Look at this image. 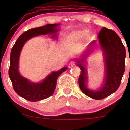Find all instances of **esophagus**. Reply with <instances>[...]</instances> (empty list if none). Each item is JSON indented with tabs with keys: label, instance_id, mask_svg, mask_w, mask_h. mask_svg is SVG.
I'll list each match as a JSON object with an SVG mask.
<instances>
[{
	"label": "esophagus",
	"instance_id": "esophagus-1",
	"mask_svg": "<svg viewBox=\"0 0 130 130\" xmlns=\"http://www.w3.org/2000/svg\"><path fill=\"white\" fill-rule=\"evenodd\" d=\"M74 66H75V63H74L73 61H72V62H70V63H69V68H72V67H74Z\"/></svg>",
	"mask_w": 130,
	"mask_h": 130
}]
</instances>
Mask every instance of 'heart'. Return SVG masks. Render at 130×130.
Segmentation results:
<instances>
[{"label": "heart", "mask_w": 130, "mask_h": 130, "mask_svg": "<svg viewBox=\"0 0 130 130\" xmlns=\"http://www.w3.org/2000/svg\"><path fill=\"white\" fill-rule=\"evenodd\" d=\"M79 32H74V33H73V34H72L70 35V37H74V36H76V35H79Z\"/></svg>", "instance_id": "heart-1"}]
</instances>
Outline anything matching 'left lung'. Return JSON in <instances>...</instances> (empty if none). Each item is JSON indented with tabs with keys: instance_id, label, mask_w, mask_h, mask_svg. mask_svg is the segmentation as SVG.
Here are the masks:
<instances>
[{
	"instance_id": "obj_1",
	"label": "left lung",
	"mask_w": 130,
	"mask_h": 130,
	"mask_svg": "<svg viewBox=\"0 0 130 130\" xmlns=\"http://www.w3.org/2000/svg\"><path fill=\"white\" fill-rule=\"evenodd\" d=\"M99 45L103 53L105 64V77L102 85L96 90L87 86L88 72L85 64L86 58L96 48L95 40L92 41L80 56L74 60L81 69L79 78L80 88L85 95L95 99H102L116 91L120 86L125 71L126 51L121 40L112 30L103 27L98 34Z\"/></svg>"
}]
</instances>
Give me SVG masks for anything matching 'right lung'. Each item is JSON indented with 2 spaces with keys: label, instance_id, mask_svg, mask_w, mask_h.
Masks as SVG:
<instances>
[{
  "label": "right lung",
  "instance_id": "add662e5",
  "mask_svg": "<svg viewBox=\"0 0 130 130\" xmlns=\"http://www.w3.org/2000/svg\"><path fill=\"white\" fill-rule=\"evenodd\" d=\"M60 24H47L41 27L35 28L25 32L19 37L12 47L10 56L9 76L13 89L21 97L26 100L36 102L46 99L54 93L58 76L67 69L64 67L57 72H52L40 82H32L21 75L19 72V56L23 47L28 40L40 35L50 34L52 38L57 39Z\"/></svg>",
  "mask_w": 130,
  "mask_h": 130
}]
</instances>
